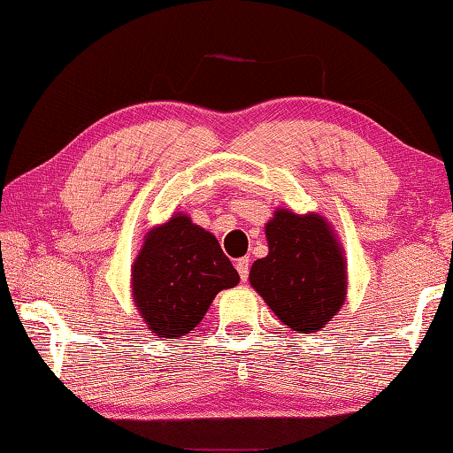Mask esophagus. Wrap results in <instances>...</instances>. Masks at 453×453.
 <instances>
[{
    "mask_svg": "<svg viewBox=\"0 0 453 453\" xmlns=\"http://www.w3.org/2000/svg\"><path fill=\"white\" fill-rule=\"evenodd\" d=\"M235 270H238L242 282H246L248 274H250V260H248V257H240V260L235 262Z\"/></svg>",
    "mask_w": 453,
    "mask_h": 453,
    "instance_id": "34e87169",
    "label": "esophagus"
}]
</instances>
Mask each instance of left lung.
<instances>
[{
	"label": "left lung",
	"mask_w": 453,
	"mask_h": 453,
	"mask_svg": "<svg viewBox=\"0 0 453 453\" xmlns=\"http://www.w3.org/2000/svg\"><path fill=\"white\" fill-rule=\"evenodd\" d=\"M270 252L256 260L250 282L276 317L300 333H317L347 294L344 257L320 215L278 210L265 226Z\"/></svg>",
	"instance_id": "8db88e82"
}]
</instances>
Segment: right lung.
<instances>
[{
	"label": "right lung",
	"mask_w": 453,
	"mask_h": 453,
	"mask_svg": "<svg viewBox=\"0 0 453 453\" xmlns=\"http://www.w3.org/2000/svg\"><path fill=\"white\" fill-rule=\"evenodd\" d=\"M240 276L218 240L188 215L150 229L133 264V296L149 328L163 339L188 334L215 294Z\"/></svg>",
	"instance_id": "add662e5"
}]
</instances>
